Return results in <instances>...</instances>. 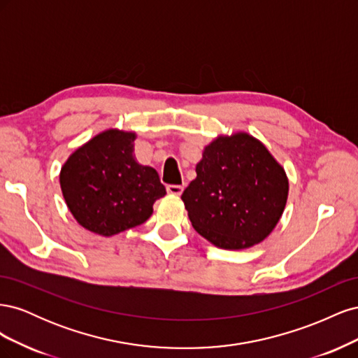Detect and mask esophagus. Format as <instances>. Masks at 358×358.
I'll use <instances>...</instances> for the list:
<instances>
[{
    "label": "esophagus",
    "instance_id": "34e87169",
    "mask_svg": "<svg viewBox=\"0 0 358 358\" xmlns=\"http://www.w3.org/2000/svg\"><path fill=\"white\" fill-rule=\"evenodd\" d=\"M167 192L170 194V196H180V194L183 192V187L182 185H169Z\"/></svg>",
    "mask_w": 358,
    "mask_h": 358
}]
</instances>
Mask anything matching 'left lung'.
<instances>
[{"instance_id":"8db88e82","label":"left lung","mask_w":358,"mask_h":358,"mask_svg":"<svg viewBox=\"0 0 358 358\" xmlns=\"http://www.w3.org/2000/svg\"><path fill=\"white\" fill-rule=\"evenodd\" d=\"M197 178L182 194L199 234L222 249H246L273 231L288 199L284 167L254 136L237 131L204 146Z\"/></svg>"}]
</instances>
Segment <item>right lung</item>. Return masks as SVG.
<instances>
[{
	"instance_id": "1",
	"label": "right lung",
	"mask_w": 358,
	"mask_h": 358,
	"mask_svg": "<svg viewBox=\"0 0 358 358\" xmlns=\"http://www.w3.org/2000/svg\"><path fill=\"white\" fill-rule=\"evenodd\" d=\"M134 131L109 128L64 162L59 185L67 208L83 229L110 237L133 229L166 196L155 169L138 164Z\"/></svg>"
}]
</instances>
